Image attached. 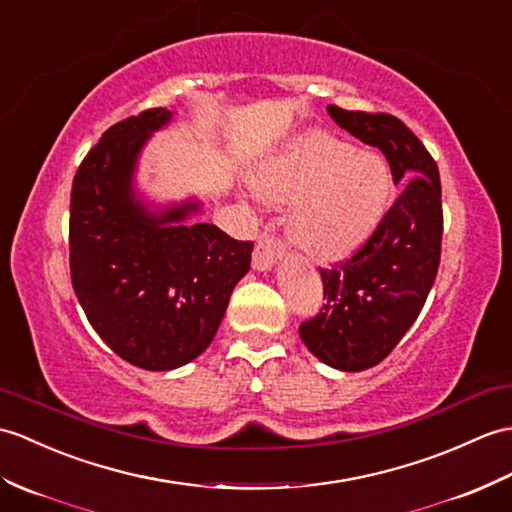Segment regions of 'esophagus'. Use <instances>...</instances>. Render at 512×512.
<instances>
[{
    "label": "esophagus",
    "mask_w": 512,
    "mask_h": 512,
    "mask_svg": "<svg viewBox=\"0 0 512 512\" xmlns=\"http://www.w3.org/2000/svg\"><path fill=\"white\" fill-rule=\"evenodd\" d=\"M281 257V244L272 235H261L253 251V268L266 272L277 264Z\"/></svg>",
    "instance_id": "esophagus-1"
}]
</instances>
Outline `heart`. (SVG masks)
I'll list each match as a JSON object with an SVG mask.
<instances>
[{
  "label": "heart",
  "mask_w": 512,
  "mask_h": 512,
  "mask_svg": "<svg viewBox=\"0 0 512 512\" xmlns=\"http://www.w3.org/2000/svg\"><path fill=\"white\" fill-rule=\"evenodd\" d=\"M251 185L266 205H294L290 240L316 259L358 251L382 222L390 198L386 161L327 133L294 139L259 165Z\"/></svg>",
  "instance_id": "heart-1"
}]
</instances>
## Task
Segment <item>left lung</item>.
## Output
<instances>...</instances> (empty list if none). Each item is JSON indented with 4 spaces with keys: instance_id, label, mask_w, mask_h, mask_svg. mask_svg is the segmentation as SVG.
Returning a JSON list of instances; mask_svg holds the SVG:
<instances>
[{
    "instance_id": "obj_1",
    "label": "left lung",
    "mask_w": 512,
    "mask_h": 512,
    "mask_svg": "<svg viewBox=\"0 0 512 512\" xmlns=\"http://www.w3.org/2000/svg\"><path fill=\"white\" fill-rule=\"evenodd\" d=\"M327 113L386 154L395 185L406 183L360 251L334 270H320L327 305L299 329L320 362L355 373L397 347L432 290L443 237L441 178L430 152L397 117L334 104Z\"/></svg>"
}]
</instances>
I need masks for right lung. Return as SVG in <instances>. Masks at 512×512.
I'll return each instance as SVG.
<instances>
[{
	"mask_svg": "<svg viewBox=\"0 0 512 512\" xmlns=\"http://www.w3.org/2000/svg\"><path fill=\"white\" fill-rule=\"evenodd\" d=\"M172 117L150 109L111 126L71 185L74 292L98 336L146 371H172L209 347L253 253V242L192 222L198 198L157 207L139 196L141 150Z\"/></svg>",
	"mask_w": 512,
	"mask_h": 512,
	"instance_id": "1",
	"label": "right lung"
}]
</instances>
